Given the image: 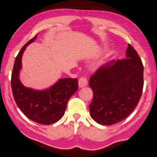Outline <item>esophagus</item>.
<instances>
[{"instance_id":"34e87169","label":"esophagus","mask_w":157,"mask_h":157,"mask_svg":"<svg viewBox=\"0 0 157 157\" xmlns=\"http://www.w3.org/2000/svg\"><path fill=\"white\" fill-rule=\"evenodd\" d=\"M78 83H79V86L80 88L81 87H84V86H87V79H86V77H81L78 80Z\"/></svg>"}]
</instances>
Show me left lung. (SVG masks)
Here are the masks:
<instances>
[{"label": "left lung", "instance_id": "1", "mask_svg": "<svg viewBox=\"0 0 157 157\" xmlns=\"http://www.w3.org/2000/svg\"><path fill=\"white\" fill-rule=\"evenodd\" d=\"M93 99L92 118L112 125L126 118L137 107L144 87V66L135 49L128 44L126 58L102 65L90 79Z\"/></svg>", "mask_w": 157, "mask_h": 157}]
</instances>
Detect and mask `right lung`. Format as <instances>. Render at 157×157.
Instances as JSON below:
<instances>
[{
  "label": "right lung",
  "mask_w": 157,
  "mask_h": 157,
  "mask_svg": "<svg viewBox=\"0 0 157 157\" xmlns=\"http://www.w3.org/2000/svg\"><path fill=\"white\" fill-rule=\"evenodd\" d=\"M37 35L21 48L16 58L11 75V87L17 106L28 118L39 124H51L62 118L69 99L78 89V81L77 78L60 79L44 90H33L22 84L19 78L22 56L26 46L34 42Z\"/></svg>",
  "instance_id": "right-lung-1"
}]
</instances>
